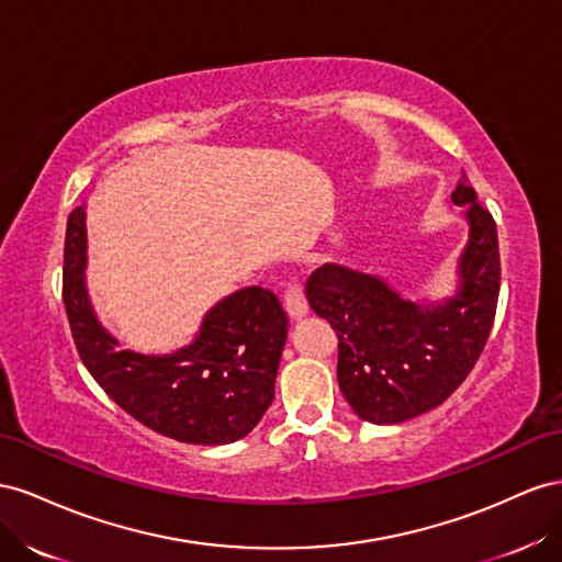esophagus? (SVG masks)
<instances>
[{"label": "esophagus", "instance_id": "esophagus-1", "mask_svg": "<svg viewBox=\"0 0 562 562\" xmlns=\"http://www.w3.org/2000/svg\"><path fill=\"white\" fill-rule=\"evenodd\" d=\"M284 311L290 313V317L299 319L308 313V301L306 294H303L301 284L296 282H286L284 286Z\"/></svg>", "mask_w": 562, "mask_h": 562}]
</instances>
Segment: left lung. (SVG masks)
<instances>
[{
    "mask_svg": "<svg viewBox=\"0 0 562 562\" xmlns=\"http://www.w3.org/2000/svg\"><path fill=\"white\" fill-rule=\"evenodd\" d=\"M467 181L463 173L452 200L467 210L471 235L459 292L442 306L405 301L383 280L334 263L306 282L311 308L339 339V389L364 422L400 424L442 405L487 344L502 282L499 239Z\"/></svg>",
    "mask_w": 562,
    "mask_h": 562,
    "instance_id": "1",
    "label": "left lung"
}]
</instances>
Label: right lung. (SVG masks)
Returning <instances> with one entry per match:
<instances>
[{
  "mask_svg": "<svg viewBox=\"0 0 562 562\" xmlns=\"http://www.w3.org/2000/svg\"><path fill=\"white\" fill-rule=\"evenodd\" d=\"M85 210L68 218L63 303L79 358L99 386L136 422L188 445H228L261 422L276 397L286 339L278 296L247 286L206 313L200 336L173 356L122 350L101 327L85 286Z\"/></svg>",
  "mask_w": 562,
  "mask_h": 562,
  "instance_id": "right-lung-1",
  "label": "right lung"
}]
</instances>
